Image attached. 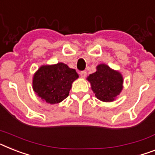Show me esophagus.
Returning a JSON list of instances; mask_svg holds the SVG:
<instances>
[{"label": "esophagus", "instance_id": "obj_1", "mask_svg": "<svg viewBox=\"0 0 155 155\" xmlns=\"http://www.w3.org/2000/svg\"><path fill=\"white\" fill-rule=\"evenodd\" d=\"M80 75L82 78H85L87 76V71H82L80 72Z\"/></svg>", "mask_w": 155, "mask_h": 155}]
</instances>
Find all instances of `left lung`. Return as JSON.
<instances>
[{
  "label": "left lung",
  "instance_id": "8db88e82",
  "mask_svg": "<svg viewBox=\"0 0 155 155\" xmlns=\"http://www.w3.org/2000/svg\"><path fill=\"white\" fill-rule=\"evenodd\" d=\"M87 80L90 82L95 96L103 102H112L123 89V78L121 73L104 64L96 67V71Z\"/></svg>",
  "mask_w": 155,
  "mask_h": 155
}]
</instances>
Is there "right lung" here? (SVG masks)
<instances>
[{
  "label": "right lung",
  "mask_w": 155,
  "mask_h": 155,
  "mask_svg": "<svg viewBox=\"0 0 155 155\" xmlns=\"http://www.w3.org/2000/svg\"><path fill=\"white\" fill-rule=\"evenodd\" d=\"M78 77L75 69L63 63L43 65L34 75L32 87L44 101L58 104L68 96L71 84Z\"/></svg>",
  "instance_id": "right-lung-1"
}]
</instances>
